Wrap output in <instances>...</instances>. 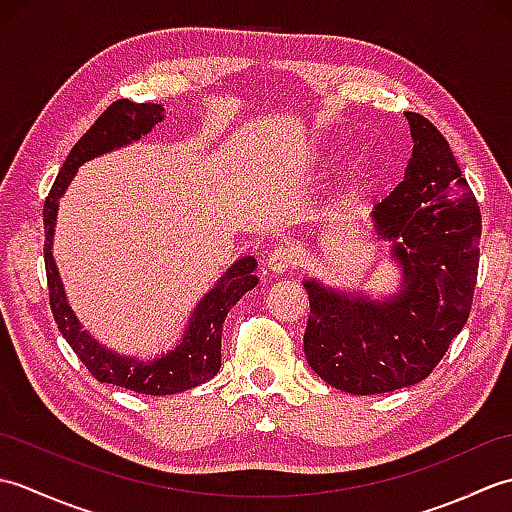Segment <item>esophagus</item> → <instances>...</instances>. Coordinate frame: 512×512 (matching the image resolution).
<instances>
[{
    "label": "esophagus",
    "instance_id": "1",
    "mask_svg": "<svg viewBox=\"0 0 512 512\" xmlns=\"http://www.w3.org/2000/svg\"><path fill=\"white\" fill-rule=\"evenodd\" d=\"M292 264H295V255H292V250L286 246H277L275 250H270V255L266 259V268L275 275L286 273L288 268H292Z\"/></svg>",
    "mask_w": 512,
    "mask_h": 512
}]
</instances>
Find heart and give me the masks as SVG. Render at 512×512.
I'll use <instances>...</instances> for the list:
<instances>
[{
  "label": "heart",
  "instance_id": "b5f03b06",
  "mask_svg": "<svg viewBox=\"0 0 512 512\" xmlns=\"http://www.w3.org/2000/svg\"><path fill=\"white\" fill-rule=\"evenodd\" d=\"M350 178H352V182H356V180H358V171H352Z\"/></svg>",
  "mask_w": 512,
  "mask_h": 512
}]
</instances>
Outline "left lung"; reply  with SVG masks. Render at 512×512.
I'll list each match as a JSON object with an SVG mask.
<instances>
[{
    "mask_svg": "<svg viewBox=\"0 0 512 512\" xmlns=\"http://www.w3.org/2000/svg\"><path fill=\"white\" fill-rule=\"evenodd\" d=\"M413 149L405 178L369 213L402 273L387 299L303 279L310 317L308 365L354 396L385 394L427 378L471 314L482 215L453 151L433 123L405 112Z\"/></svg>",
    "mask_w": 512,
    "mask_h": 512,
    "instance_id": "left-lung-1",
    "label": "left lung"
}]
</instances>
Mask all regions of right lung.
Here are the masks:
<instances>
[{
  "label": "right lung",
  "instance_id": "1",
  "mask_svg": "<svg viewBox=\"0 0 512 512\" xmlns=\"http://www.w3.org/2000/svg\"><path fill=\"white\" fill-rule=\"evenodd\" d=\"M162 118H165V107L158 103H134L127 99L112 103L99 116V121L72 147L70 156L65 158L59 176L52 184L46 204H43V226H46L43 257H46L50 308L63 339L70 343L74 354L81 358L83 365L90 369V374L96 380L132 389L136 394L147 396L178 394V391H187L191 387L206 383V380H211L220 372L222 325L226 314L259 281L253 273L257 268V259H237L217 279V284L198 301V306H195L189 317V325L184 328L180 343L167 354L151 358V361H140L136 356H125L114 350H107L88 330H83L81 321L76 319L68 299H65L63 281L52 257L54 224H57L61 195L68 189V184L72 182L83 162L99 158L107 154V151L136 143V140L147 136Z\"/></svg>",
  "mask_w": 512,
  "mask_h": 512
}]
</instances>
